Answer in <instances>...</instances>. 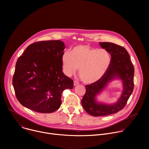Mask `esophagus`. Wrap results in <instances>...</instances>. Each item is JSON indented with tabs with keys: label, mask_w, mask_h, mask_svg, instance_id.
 I'll use <instances>...</instances> for the list:
<instances>
[{
	"label": "esophagus",
	"mask_w": 149,
	"mask_h": 149,
	"mask_svg": "<svg viewBox=\"0 0 149 149\" xmlns=\"http://www.w3.org/2000/svg\"><path fill=\"white\" fill-rule=\"evenodd\" d=\"M78 84H79V82L77 81H74V85L75 86H77Z\"/></svg>",
	"instance_id": "obj_1"
}]
</instances>
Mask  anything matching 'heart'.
Wrapping results in <instances>:
<instances>
[{
  "label": "heart",
  "mask_w": 149,
  "mask_h": 149,
  "mask_svg": "<svg viewBox=\"0 0 149 149\" xmlns=\"http://www.w3.org/2000/svg\"><path fill=\"white\" fill-rule=\"evenodd\" d=\"M111 62L109 53L89 45H79L73 48L71 52L66 51L62 56L63 72L68 77L78 68L81 80L92 84L100 80L108 70Z\"/></svg>",
  "instance_id": "b5f03b06"
}]
</instances>
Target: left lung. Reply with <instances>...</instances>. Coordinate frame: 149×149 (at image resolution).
Returning <instances> with one entry per match:
<instances>
[{"label": "left lung", "mask_w": 149, "mask_h": 149, "mask_svg": "<svg viewBox=\"0 0 149 149\" xmlns=\"http://www.w3.org/2000/svg\"><path fill=\"white\" fill-rule=\"evenodd\" d=\"M100 45L111 55L110 64L100 80L86 85V92L81 101L84 109L95 117L107 116L121 111L125 106L134 89V68L127 50L123 47L111 42H100ZM115 77L120 78L123 83L124 90L119 101L113 105L97 103L95 100L96 95L109 81Z\"/></svg>", "instance_id": "obj_1"}]
</instances>
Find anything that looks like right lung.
Instances as JSON below:
<instances>
[{"mask_svg":"<svg viewBox=\"0 0 149 149\" xmlns=\"http://www.w3.org/2000/svg\"><path fill=\"white\" fill-rule=\"evenodd\" d=\"M63 42L39 41L27 47L17 59L13 77L16 97L24 107L51 113L61 106V94L74 81L62 72Z\"/></svg>","mask_w":149,"mask_h":149,"instance_id":"1","label":"right lung"}]
</instances>
